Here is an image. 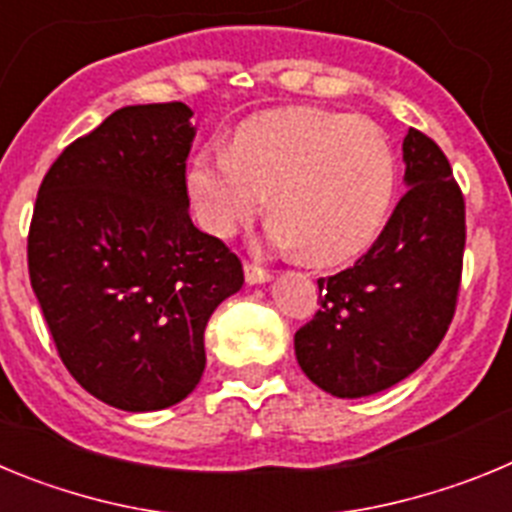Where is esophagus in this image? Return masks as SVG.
<instances>
[{"mask_svg":"<svg viewBox=\"0 0 512 512\" xmlns=\"http://www.w3.org/2000/svg\"><path fill=\"white\" fill-rule=\"evenodd\" d=\"M243 274H246L248 284H261V282H269L271 279L269 269H264V266H259V264H251V261H246V264H243Z\"/></svg>","mask_w":512,"mask_h":512,"instance_id":"esophagus-1","label":"esophagus"}]
</instances>
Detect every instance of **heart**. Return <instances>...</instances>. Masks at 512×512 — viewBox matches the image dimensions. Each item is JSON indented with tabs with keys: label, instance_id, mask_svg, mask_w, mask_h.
Listing matches in <instances>:
<instances>
[{
	"label": "heart",
	"instance_id": "b5f03b06",
	"mask_svg": "<svg viewBox=\"0 0 512 512\" xmlns=\"http://www.w3.org/2000/svg\"><path fill=\"white\" fill-rule=\"evenodd\" d=\"M395 192L397 158L377 122L315 107L253 117L233 146L207 143L187 174L207 233L235 235L269 194V241L315 266L343 264L372 246Z\"/></svg>",
	"mask_w": 512,
	"mask_h": 512
}]
</instances>
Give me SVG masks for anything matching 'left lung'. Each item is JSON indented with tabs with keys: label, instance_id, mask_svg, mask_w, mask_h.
<instances>
[{
	"label": "left lung",
	"instance_id": "1",
	"mask_svg": "<svg viewBox=\"0 0 512 512\" xmlns=\"http://www.w3.org/2000/svg\"><path fill=\"white\" fill-rule=\"evenodd\" d=\"M405 182L374 246L318 279L320 307L295 333L297 364L333 397H366L413 374L456 312L467 243L464 194L433 138L402 140Z\"/></svg>",
	"mask_w": 512,
	"mask_h": 512
}]
</instances>
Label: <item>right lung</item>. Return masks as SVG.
I'll list each match as a JSON object with an SVG mask.
<instances>
[{"mask_svg":"<svg viewBox=\"0 0 512 512\" xmlns=\"http://www.w3.org/2000/svg\"><path fill=\"white\" fill-rule=\"evenodd\" d=\"M192 110L133 104L45 174L30 284L71 377L130 413L182 402L205 372V328L243 284L241 259L189 217Z\"/></svg>","mask_w":512,"mask_h":512,"instance_id":"obj_1","label":"right lung"}]
</instances>
